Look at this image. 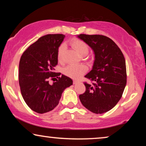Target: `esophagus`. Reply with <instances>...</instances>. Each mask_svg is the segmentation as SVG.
I'll list each match as a JSON object with an SVG mask.
<instances>
[{
    "instance_id": "esophagus-1",
    "label": "esophagus",
    "mask_w": 146,
    "mask_h": 146,
    "mask_svg": "<svg viewBox=\"0 0 146 146\" xmlns=\"http://www.w3.org/2000/svg\"><path fill=\"white\" fill-rule=\"evenodd\" d=\"M79 82V81L78 80H73V83H74V84H77V83H78Z\"/></svg>"
}]
</instances>
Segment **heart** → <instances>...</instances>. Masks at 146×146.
Wrapping results in <instances>:
<instances>
[{
	"label": "heart",
	"mask_w": 146,
	"mask_h": 146,
	"mask_svg": "<svg viewBox=\"0 0 146 146\" xmlns=\"http://www.w3.org/2000/svg\"><path fill=\"white\" fill-rule=\"evenodd\" d=\"M70 44L74 49L82 56H85L89 52V46L85 42L80 39H73L70 42ZM65 51V45L61 44L58 49L57 58L59 62L63 59L64 53ZM87 71V68L84 64H70L64 69V74L67 76L74 79L79 78Z\"/></svg>",
	"instance_id": "heart-1"
}]
</instances>
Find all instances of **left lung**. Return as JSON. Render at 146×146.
<instances>
[{
	"instance_id": "left-lung-1",
	"label": "left lung",
	"mask_w": 146,
	"mask_h": 146,
	"mask_svg": "<svg viewBox=\"0 0 146 146\" xmlns=\"http://www.w3.org/2000/svg\"><path fill=\"white\" fill-rule=\"evenodd\" d=\"M78 38L85 42L95 55L92 69L85 76L94 82H84L86 91L79 98L92 112H107L118 102L126 85L124 56L116 44L105 36L81 34Z\"/></svg>"
}]
</instances>
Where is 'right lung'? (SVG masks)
I'll return each mask as SVG.
<instances>
[{
    "label": "right lung",
    "instance_id": "add662e5",
    "mask_svg": "<svg viewBox=\"0 0 146 146\" xmlns=\"http://www.w3.org/2000/svg\"><path fill=\"white\" fill-rule=\"evenodd\" d=\"M65 36L47 35L24 52L19 62V85L24 100L32 110L48 112L58 104L62 94L72 85V80L54 72L58 64V49ZM57 82L51 85L50 79Z\"/></svg>",
    "mask_w": 146,
    "mask_h": 146
}]
</instances>
